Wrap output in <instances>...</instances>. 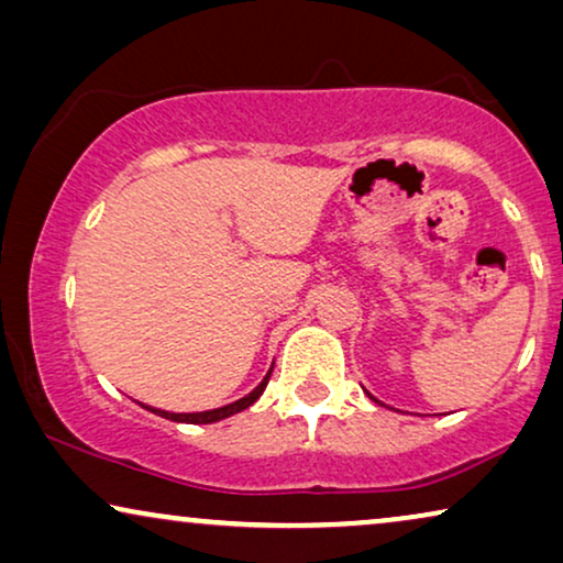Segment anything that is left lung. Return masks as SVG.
<instances>
[{
    "instance_id": "1",
    "label": "left lung",
    "mask_w": 563,
    "mask_h": 563,
    "mask_svg": "<svg viewBox=\"0 0 563 563\" xmlns=\"http://www.w3.org/2000/svg\"><path fill=\"white\" fill-rule=\"evenodd\" d=\"M372 399H374V397H372ZM374 402H379V399H374Z\"/></svg>"
}]
</instances>
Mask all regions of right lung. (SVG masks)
<instances>
[{"mask_svg":"<svg viewBox=\"0 0 563 563\" xmlns=\"http://www.w3.org/2000/svg\"><path fill=\"white\" fill-rule=\"evenodd\" d=\"M272 368H268V374L264 376V379H261V384H258L256 389L249 391V395L241 397V399H235V402L214 407V410H205V412H166V410H158V407H148V405H143V407H145V410L161 415V418H166V420L191 422V426H207V422H218L222 418H230V415H235V412H243L245 407H251L253 402H256V399L264 395V389H266V384H268V376H272Z\"/></svg>","mask_w":563,"mask_h":563,"instance_id":"add662e5","label":"right lung"}]
</instances>
